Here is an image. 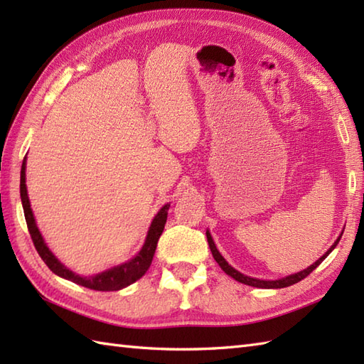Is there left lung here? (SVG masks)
I'll use <instances>...</instances> for the list:
<instances>
[{"label": "left lung", "mask_w": 364, "mask_h": 364, "mask_svg": "<svg viewBox=\"0 0 364 364\" xmlns=\"http://www.w3.org/2000/svg\"><path fill=\"white\" fill-rule=\"evenodd\" d=\"M341 236H343V235H341ZM341 236H339V237L336 239V241H335V244L330 247V250H327L326 253H323L322 257H321L318 261H316V262H313V264H311L310 267L300 270V272H297V274H292V275H288V277H284V278H278V280H259V278L247 277V275L239 272V270H236L235 267H231V266L228 264V262L225 261V258H223L222 255L219 253L218 247H215V244H214V241H213V237H211V235H210V231H206L208 244H210V249H211L213 257H214L215 261H218V264L222 267L223 272H225L227 275H230L231 278H235V280L239 282V283H244V284H249V286H255V288H264V289L286 288V286H291V284H294V283L304 280L305 277L310 275V274L313 272V270H314L316 267H318L323 259H326V258L328 257V253H330L331 250H333L335 247L338 245V242H339V239H341Z\"/></svg>", "instance_id": "1"}]
</instances>
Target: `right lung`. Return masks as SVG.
Masks as SVG:
<instances>
[{"instance_id":"1","label":"right lung","mask_w":364,"mask_h":364,"mask_svg":"<svg viewBox=\"0 0 364 364\" xmlns=\"http://www.w3.org/2000/svg\"><path fill=\"white\" fill-rule=\"evenodd\" d=\"M20 197H21V205H23V211H25V219H26V225L29 230L31 239H33L36 250L38 255H41V258L43 259L45 264L50 267L51 272L65 278V280H70L76 284L84 286V288L94 289V291H119L122 288H127V286L139 280V278L149 270L154 250H156L159 236L162 235V230H164L166 220H167V211L170 206L168 203L164 205L159 210V213L154 215L142 249L133 259L123 262V264L115 266L112 269H107L105 272H100L97 275L81 277L72 272L70 269H67L63 262L54 257L51 250L46 247L41 231L37 228L34 214L29 205L28 191H26V156L23 159L21 172H20Z\"/></svg>"}]
</instances>
